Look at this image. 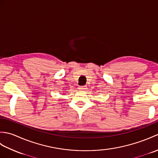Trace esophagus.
I'll return each instance as SVG.
<instances>
[{
    "mask_svg": "<svg viewBox=\"0 0 158 158\" xmlns=\"http://www.w3.org/2000/svg\"><path fill=\"white\" fill-rule=\"evenodd\" d=\"M86 88H87V87H86L85 85H81V86H79V89H81V90H84V89H87Z\"/></svg>",
    "mask_w": 158,
    "mask_h": 158,
    "instance_id": "1",
    "label": "esophagus"
}]
</instances>
